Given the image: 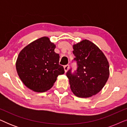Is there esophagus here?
Instances as JSON below:
<instances>
[{"instance_id": "34e87169", "label": "esophagus", "mask_w": 127, "mask_h": 127, "mask_svg": "<svg viewBox=\"0 0 127 127\" xmlns=\"http://www.w3.org/2000/svg\"><path fill=\"white\" fill-rule=\"evenodd\" d=\"M69 69V65H66L65 66H64V70H65V73H66V72L68 70V69Z\"/></svg>"}]
</instances>
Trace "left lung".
I'll return each instance as SVG.
<instances>
[{"instance_id": "left-lung-1", "label": "left lung", "mask_w": 127, "mask_h": 127, "mask_svg": "<svg viewBox=\"0 0 127 127\" xmlns=\"http://www.w3.org/2000/svg\"><path fill=\"white\" fill-rule=\"evenodd\" d=\"M77 72H67L70 89L79 98H90L101 91L109 77V64L106 57L96 45L83 40L73 45Z\"/></svg>"}]
</instances>
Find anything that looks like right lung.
<instances>
[{"label": "right lung", "instance_id": "add662e5", "mask_svg": "<svg viewBox=\"0 0 127 127\" xmlns=\"http://www.w3.org/2000/svg\"><path fill=\"white\" fill-rule=\"evenodd\" d=\"M55 44L46 36L25 47L17 57L15 66L19 77L26 87L43 93L53 86L58 75L65 73L59 64L60 55L55 53Z\"/></svg>", "mask_w": 127, "mask_h": 127}]
</instances>
